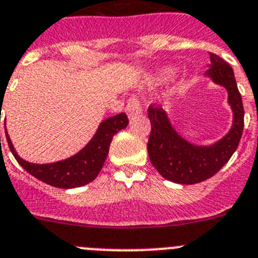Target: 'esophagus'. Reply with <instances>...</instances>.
<instances>
[{
    "mask_svg": "<svg viewBox=\"0 0 258 258\" xmlns=\"http://www.w3.org/2000/svg\"><path fill=\"white\" fill-rule=\"evenodd\" d=\"M141 105H140V101L136 99V97H130L128 101H127V105H126V113L130 118L132 117H136V115L141 114Z\"/></svg>",
    "mask_w": 258,
    "mask_h": 258,
    "instance_id": "1",
    "label": "esophagus"
}]
</instances>
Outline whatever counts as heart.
<instances>
[{
	"label": "heart",
	"instance_id": "heart-1",
	"mask_svg": "<svg viewBox=\"0 0 258 258\" xmlns=\"http://www.w3.org/2000/svg\"><path fill=\"white\" fill-rule=\"evenodd\" d=\"M162 76H163V77H169V76H172V71H171V69H167V71L163 72Z\"/></svg>",
	"mask_w": 258,
	"mask_h": 258
}]
</instances>
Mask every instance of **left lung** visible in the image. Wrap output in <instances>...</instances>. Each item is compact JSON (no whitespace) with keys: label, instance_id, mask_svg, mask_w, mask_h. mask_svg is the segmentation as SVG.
I'll use <instances>...</instances> for the list:
<instances>
[{"label":"left lung","instance_id":"1","mask_svg":"<svg viewBox=\"0 0 258 258\" xmlns=\"http://www.w3.org/2000/svg\"><path fill=\"white\" fill-rule=\"evenodd\" d=\"M210 59L206 76L226 89L233 110V126L221 140L210 146L194 145L176 132L163 109L154 105L148 109L152 123L148 141L150 162L164 178L177 184H198L216 175L230 159L242 138L244 109L233 69L216 54L210 52Z\"/></svg>","mask_w":258,"mask_h":258}]
</instances>
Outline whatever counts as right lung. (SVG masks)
Segmentation results:
<instances>
[{
    "label": "right lung",
    "mask_w": 258,
    "mask_h": 258,
    "mask_svg": "<svg viewBox=\"0 0 258 258\" xmlns=\"http://www.w3.org/2000/svg\"><path fill=\"white\" fill-rule=\"evenodd\" d=\"M127 124H128V118L126 113H119L114 117L106 118L101 122L90 143L77 154L67 158L64 161L47 164H36L24 161L14 149L8 131H6V139L13 155L27 172L51 186L60 187V189H73L89 184L97 177L108 157L109 146L112 143L113 136L120 130L126 128Z\"/></svg>",
    "instance_id": "right-lung-1"
}]
</instances>
